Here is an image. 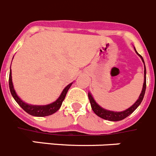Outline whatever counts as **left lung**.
I'll list each match as a JSON object with an SVG mask.
<instances>
[{"label": "left lung", "instance_id": "obj_1", "mask_svg": "<svg viewBox=\"0 0 156 156\" xmlns=\"http://www.w3.org/2000/svg\"><path fill=\"white\" fill-rule=\"evenodd\" d=\"M134 50H135V48H134ZM136 53H137V55L141 57V61H142L143 64H144V83H143L142 90H141V94H140L139 97H138L137 100L134 102V104L130 106V107H129L128 109H125V110H123V111L115 112L112 111V110H108V109H104V108H102V106H99L97 102H95L92 95L91 94V92H89L88 93V95L92 110H93V112L95 114L97 115L98 116H99V117H101V118L104 119V120H109V121H119V120H123V119H125L126 117H127L129 115L131 114V113L138 107V106L141 104V102H142L144 93H145V89H146V68H145V64H144V61L143 57H141L137 51H136Z\"/></svg>", "mask_w": 156, "mask_h": 156}]
</instances>
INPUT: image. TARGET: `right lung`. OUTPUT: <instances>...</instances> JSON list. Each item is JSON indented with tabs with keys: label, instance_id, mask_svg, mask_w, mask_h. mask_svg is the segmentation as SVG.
Returning a JSON list of instances; mask_svg holds the SVG:
<instances>
[{
	"label": "right lung",
	"instance_id": "right-lung-1",
	"mask_svg": "<svg viewBox=\"0 0 156 156\" xmlns=\"http://www.w3.org/2000/svg\"><path fill=\"white\" fill-rule=\"evenodd\" d=\"M73 82H71L69 85H67V86L64 88V90L62 91V92H61V95L58 97V99L56 101H54V102H52V103H50V104L47 105H41V106H40V105L28 104L27 102H25L24 101H22V99L19 98V95H17L16 92H15V88H14L13 83H12V70H11V68H10L9 88L10 91H11V93H12V95L13 96L15 100L17 102V103H18V104L26 112V113L32 115V116H49V115H52L53 113H56V112L61 108L63 101L65 99L66 94H67L68 89H69L70 87L71 86Z\"/></svg>",
	"mask_w": 156,
	"mask_h": 156
}]
</instances>
